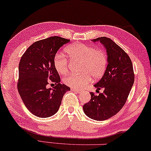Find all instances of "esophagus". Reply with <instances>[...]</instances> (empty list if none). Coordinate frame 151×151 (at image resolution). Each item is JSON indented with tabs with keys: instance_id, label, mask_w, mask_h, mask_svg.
Masks as SVG:
<instances>
[{
	"instance_id": "1",
	"label": "esophagus",
	"mask_w": 151,
	"mask_h": 151,
	"mask_svg": "<svg viewBox=\"0 0 151 151\" xmlns=\"http://www.w3.org/2000/svg\"><path fill=\"white\" fill-rule=\"evenodd\" d=\"M71 90L73 92H80V90H78V89H74V88H71Z\"/></svg>"
}]
</instances>
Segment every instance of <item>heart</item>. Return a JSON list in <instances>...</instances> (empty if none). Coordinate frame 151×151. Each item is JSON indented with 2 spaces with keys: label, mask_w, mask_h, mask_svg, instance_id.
Returning a JSON list of instances; mask_svg holds the SVG:
<instances>
[{
  "label": "heart",
  "mask_w": 151,
  "mask_h": 151,
  "mask_svg": "<svg viewBox=\"0 0 151 151\" xmlns=\"http://www.w3.org/2000/svg\"><path fill=\"white\" fill-rule=\"evenodd\" d=\"M65 52L70 61H80V73L68 75L63 78L64 83L72 88H83L90 82L91 77L99 79L105 73L108 58L104 50L96 49L85 44L76 43L68 46ZM53 65L59 73L64 75L68 73V61L65 55L57 53L53 59Z\"/></svg>",
  "instance_id": "b5f03b06"
}]
</instances>
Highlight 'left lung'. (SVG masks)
I'll use <instances>...</instances> for the list:
<instances>
[{
	"label": "left lung",
	"mask_w": 151,
	"mask_h": 151,
	"mask_svg": "<svg viewBox=\"0 0 151 151\" xmlns=\"http://www.w3.org/2000/svg\"><path fill=\"white\" fill-rule=\"evenodd\" d=\"M99 41L106 48L108 65L99 82L94 85L103 93L90 92L91 99L83 106L88 117L103 121L119 112L126 103L134 82L133 65L128 55L111 39L106 37L92 40Z\"/></svg>",
	"instance_id": "1"
}]
</instances>
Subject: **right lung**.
<instances>
[{
  "label": "right lung",
  "instance_id": "right-lung-1",
  "mask_svg": "<svg viewBox=\"0 0 151 151\" xmlns=\"http://www.w3.org/2000/svg\"><path fill=\"white\" fill-rule=\"evenodd\" d=\"M70 40L59 36L35 42L26 50L19 64L17 89L21 98L32 114L48 117L56 113L63 95L70 88L61 83V78L53 65L57 52ZM51 81L56 86L47 89Z\"/></svg>",
  "mask_w": 151,
  "mask_h": 151
}]
</instances>
